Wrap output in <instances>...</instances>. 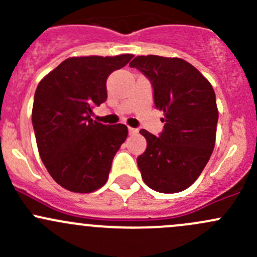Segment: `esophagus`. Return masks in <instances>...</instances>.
I'll use <instances>...</instances> for the list:
<instances>
[{
    "label": "esophagus",
    "mask_w": 257,
    "mask_h": 257,
    "mask_svg": "<svg viewBox=\"0 0 257 257\" xmlns=\"http://www.w3.org/2000/svg\"><path fill=\"white\" fill-rule=\"evenodd\" d=\"M128 132H129V134H131V136H133V134H137V133H138V129H136V128H131V126H129V128H128Z\"/></svg>",
    "instance_id": "34e87169"
}]
</instances>
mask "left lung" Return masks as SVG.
Listing matches in <instances>:
<instances>
[{
	"instance_id": "1",
	"label": "left lung",
	"mask_w": 257,
	"mask_h": 257,
	"mask_svg": "<svg viewBox=\"0 0 257 257\" xmlns=\"http://www.w3.org/2000/svg\"><path fill=\"white\" fill-rule=\"evenodd\" d=\"M149 79L154 104L164 112L162 133L145 129L147 149L137 163L144 183L158 193L188 189L208 164L219 113L209 80L180 58L138 56L129 63Z\"/></svg>"
}]
</instances>
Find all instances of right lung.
Masks as SVG:
<instances>
[{
	"label": "right lung",
	"instance_id": "right-lung-1",
	"mask_svg": "<svg viewBox=\"0 0 257 257\" xmlns=\"http://www.w3.org/2000/svg\"><path fill=\"white\" fill-rule=\"evenodd\" d=\"M132 58V54L72 57L36 89L32 124L40 157L54 181L67 190L92 193L107 183L128 128L93 120V108L107 100L109 74Z\"/></svg>",
	"mask_w": 257,
	"mask_h": 257
}]
</instances>
